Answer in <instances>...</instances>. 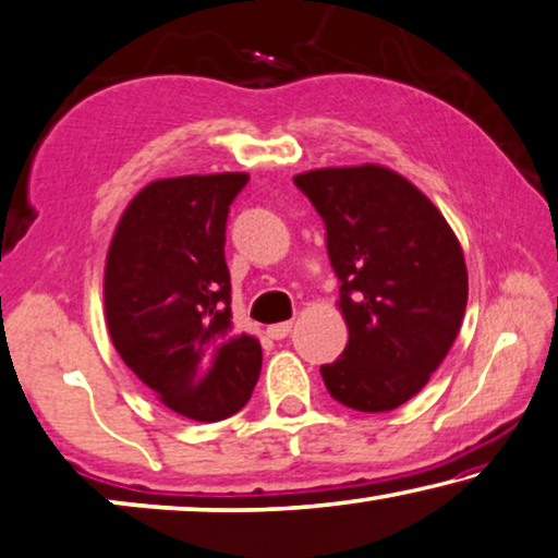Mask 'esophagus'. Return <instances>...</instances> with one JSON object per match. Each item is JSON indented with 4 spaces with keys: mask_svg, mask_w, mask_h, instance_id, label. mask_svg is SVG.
<instances>
[{
    "mask_svg": "<svg viewBox=\"0 0 558 558\" xmlns=\"http://www.w3.org/2000/svg\"><path fill=\"white\" fill-rule=\"evenodd\" d=\"M293 331V320H286V324H272V326H268V336L270 339H276V341H280V339H286V336Z\"/></svg>",
    "mask_w": 558,
    "mask_h": 558,
    "instance_id": "obj_1",
    "label": "esophagus"
}]
</instances>
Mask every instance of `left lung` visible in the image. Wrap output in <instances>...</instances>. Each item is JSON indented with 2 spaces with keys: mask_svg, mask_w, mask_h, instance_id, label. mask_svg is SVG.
<instances>
[{
  "mask_svg": "<svg viewBox=\"0 0 558 558\" xmlns=\"http://www.w3.org/2000/svg\"><path fill=\"white\" fill-rule=\"evenodd\" d=\"M326 225L349 343L320 366L328 395L389 412L422 391L452 349L468 305L460 240L427 194L381 163L295 174Z\"/></svg>",
  "mask_w": 558,
  "mask_h": 558,
  "instance_id": "8db88e82",
  "label": "left lung"
}]
</instances>
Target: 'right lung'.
I'll return each instance as SVG.
<instances>
[{"label":"right lung","mask_w":558,"mask_h":558,"mask_svg":"<svg viewBox=\"0 0 558 558\" xmlns=\"http://www.w3.org/2000/svg\"><path fill=\"white\" fill-rule=\"evenodd\" d=\"M245 171L156 179L129 202L106 255V324L123 364L171 412L219 422L247 404L260 341L230 331L227 211Z\"/></svg>","instance_id":"add662e5"}]
</instances>
